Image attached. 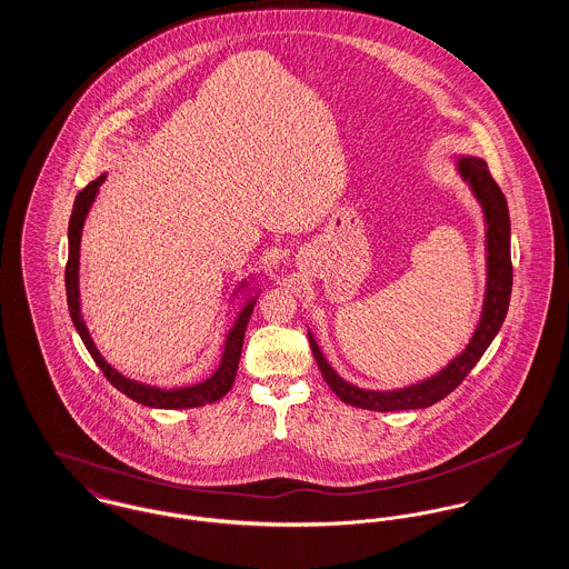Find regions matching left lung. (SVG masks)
<instances>
[{
  "instance_id": "obj_1",
  "label": "left lung",
  "mask_w": 569,
  "mask_h": 569,
  "mask_svg": "<svg viewBox=\"0 0 569 569\" xmlns=\"http://www.w3.org/2000/svg\"><path fill=\"white\" fill-rule=\"evenodd\" d=\"M460 177L471 186V191L480 200L487 217V298L482 309V320L476 328L465 352L457 356L443 371L435 378L420 381L416 386L381 392V390H362L339 378L332 367L326 362L318 343L309 335V346L316 356V362L322 371L326 383L332 392L348 406L362 407L371 411H401V409H422L431 407L448 397L460 381L469 376L476 362L487 352L490 341L499 332L506 320L510 295H512V256H510V213L503 191L490 177L487 162L480 158H460Z\"/></svg>"
}]
</instances>
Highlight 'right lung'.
Wrapping results in <instances>:
<instances>
[{
  "label": "right lung",
  "mask_w": 569,
  "mask_h": 569,
  "mask_svg": "<svg viewBox=\"0 0 569 569\" xmlns=\"http://www.w3.org/2000/svg\"><path fill=\"white\" fill-rule=\"evenodd\" d=\"M107 174H102L100 179L91 181L84 190L79 191L77 200H74V209L70 216L68 223V264H66V292H68V309L72 316V322L77 326L79 335H81L84 348L91 353V358L96 360V365L100 367V371L107 376L110 383L123 392L126 397H130L136 403L147 407H158V409H188V407L207 406V403H216L219 401L234 383L237 378V369H239V360H241V350H243L244 328L251 318L253 311V300L247 302L239 316V320L232 326L228 339H226V348L221 356V365L216 373L202 383H196L190 388H174V390H163L156 386H144L132 379L123 378L121 373H117L109 362L102 358V353L98 352V348L93 346L89 330L82 322L81 302H79V249H81L82 223L87 211L91 207V202L96 200L98 188L104 183Z\"/></svg>",
  "instance_id": "1"
}]
</instances>
